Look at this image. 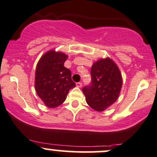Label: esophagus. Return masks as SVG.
Segmentation results:
<instances>
[{
    "label": "esophagus",
    "instance_id": "1",
    "mask_svg": "<svg viewBox=\"0 0 157 157\" xmlns=\"http://www.w3.org/2000/svg\"><path fill=\"white\" fill-rule=\"evenodd\" d=\"M82 82H77V83H76V86H77V87H81L82 86Z\"/></svg>",
    "mask_w": 157,
    "mask_h": 157
}]
</instances>
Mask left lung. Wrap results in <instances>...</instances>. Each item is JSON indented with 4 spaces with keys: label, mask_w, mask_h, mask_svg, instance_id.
<instances>
[{
    "label": "left lung",
    "mask_w": 157,
    "mask_h": 157,
    "mask_svg": "<svg viewBox=\"0 0 157 157\" xmlns=\"http://www.w3.org/2000/svg\"><path fill=\"white\" fill-rule=\"evenodd\" d=\"M91 82L82 88L87 104L96 111H104L118 99L121 89L120 71L109 58L100 59L91 68Z\"/></svg>",
    "instance_id": "left-lung-1"
}]
</instances>
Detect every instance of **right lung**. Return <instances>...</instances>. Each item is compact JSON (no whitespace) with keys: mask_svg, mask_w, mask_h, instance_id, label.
<instances>
[{"mask_svg":"<svg viewBox=\"0 0 157 157\" xmlns=\"http://www.w3.org/2000/svg\"><path fill=\"white\" fill-rule=\"evenodd\" d=\"M68 56L63 53L50 51L38 63L35 87L38 95L50 108L63 104L70 89L76 86L71 72L64 66Z\"/></svg>","mask_w":157,"mask_h":157,"instance_id":"obj_1","label":"right lung"}]
</instances>
